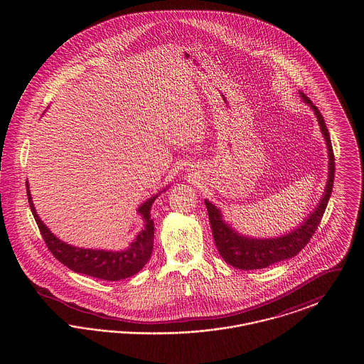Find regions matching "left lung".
I'll return each instance as SVG.
<instances>
[{
    "label": "left lung",
    "mask_w": 364,
    "mask_h": 364,
    "mask_svg": "<svg viewBox=\"0 0 364 364\" xmlns=\"http://www.w3.org/2000/svg\"><path fill=\"white\" fill-rule=\"evenodd\" d=\"M299 94L303 98V101L314 110L318 124L321 127V132L328 146L329 173H328L325 192L319 203L316 205V208H314V211L309 214V217L300 225L285 235H281L277 237H269V239L251 237V236H244L242 233H239L236 229L226 224L225 220L223 218L221 210L206 199L205 205L208 208V220H210L213 237L217 245V250L223 257V259L236 269H240V270L264 269L277 262L291 259L296 257L306 247V244L310 242L312 235L315 233L316 228L323 217L325 208L328 206L331 190H333V183H334V154H333L329 131L318 107L312 105L311 101L303 92H299Z\"/></svg>",
    "instance_id": "8db88e82"
}]
</instances>
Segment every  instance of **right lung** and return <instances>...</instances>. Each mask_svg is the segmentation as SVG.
Instances as JSON below:
<instances>
[{"mask_svg": "<svg viewBox=\"0 0 364 364\" xmlns=\"http://www.w3.org/2000/svg\"><path fill=\"white\" fill-rule=\"evenodd\" d=\"M26 186L30 208L48 248L55 259L60 260L75 273L106 281H119L135 276L150 259L154 244V221L151 220L150 211L158 195L165 190L153 195L139 206L138 213L144 221V226L139 232L135 240L129 244V247L122 251H106L73 247L55 237L54 233L41 221L39 215L36 214L28 181H26Z\"/></svg>", "mask_w": 364, "mask_h": 364, "instance_id": "right-lung-1", "label": "right lung"}]
</instances>
